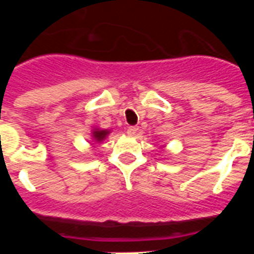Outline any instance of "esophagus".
I'll list each match as a JSON object with an SVG mask.
<instances>
[{"instance_id":"obj_1","label":"esophagus","mask_w":254,"mask_h":254,"mask_svg":"<svg viewBox=\"0 0 254 254\" xmlns=\"http://www.w3.org/2000/svg\"><path fill=\"white\" fill-rule=\"evenodd\" d=\"M127 133L129 136H136L138 133V127H127Z\"/></svg>"}]
</instances>
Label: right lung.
Returning <instances> with one entry per match:
<instances>
[{
	"instance_id": "right-lung-1",
	"label": "right lung",
	"mask_w": 254,
	"mask_h": 254,
	"mask_svg": "<svg viewBox=\"0 0 254 254\" xmlns=\"http://www.w3.org/2000/svg\"><path fill=\"white\" fill-rule=\"evenodd\" d=\"M109 130H102V129H94L92 130V137H94V140L96 141V143H100L102 140H105L106 137H107V134H109Z\"/></svg>"
}]
</instances>
